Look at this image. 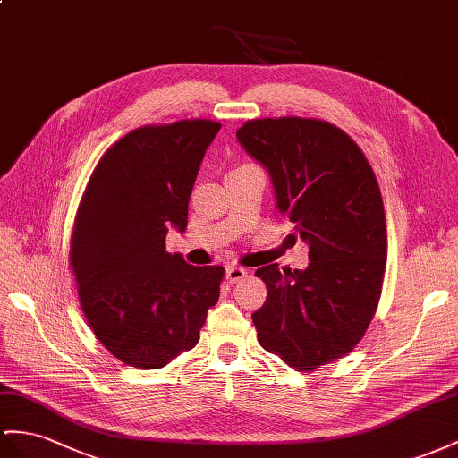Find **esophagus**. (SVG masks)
<instances>
[{"label": "esophagus", "instance_id": "esophagus-1", "mask_svg": "<svg viewBox=\"0 0 458 458\" xmlns=\"http://www.w3.org/2000/svg\"><path fill=\"white\" fill-rule=\"evenodd\" d=\"M245 276H248V271H245V268H242V267H228L226 268V278H228V283H232V284L240 283V280H243Z\"/></svg>", "mask_w": 458, "mask_h": 458}]
</instances>
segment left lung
Instances as JSON below:
<instances>
[{"instance_id": "left-lung-1", "label": "left lung", "mask_w": 458, "mask_h": 458, "mask_svg": "<svg viewBox=\"0 0 458 458\" xmlns=\"http://www.w3.org/2000/svg\"><path fill=\"white\" fill-rule=\"evenodd\" d=\"M236 137L271 175L276 208L310 245L308 268H257L268 288L251 319L261 346L298 371L341 358L377 310L386 265L377 180L343 129L306 117L243 123Z\"/></svg>"}]
</instances>
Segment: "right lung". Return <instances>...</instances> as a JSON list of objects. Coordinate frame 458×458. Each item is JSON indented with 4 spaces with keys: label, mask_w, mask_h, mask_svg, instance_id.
<instances>
[{
    "label": "right lung",
    "mask_w": 458,
    "mask_h": 458,
    "mask_svg": "<svg viewBox=\"0 0 458 458\" xmlns=\"http://www.w3.org/2000/svg\"><path fill=\"white\" fill-rule=\"evenodd\" d=\"M220 123L145 125L112 145L77 210L72 261L95 336L139 369L164 368L199 343L225 268L187 265L166 233L187 228V205Z\"/></svg>",
    "instance_id": "obj_1"
}]
</instances>
